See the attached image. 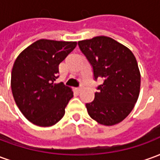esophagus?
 <instances>
[{
    "label": "esophagus",
    "mask_w": 160,
    "mask_h": 160,
    "mask_svg": "<svg viewBox=\"0 0 160 160\" xmlns=\"http://www.w3.org/2000/svg\"><path fill=\"white\" fill-rule=\"evenodd\" d=\"M75 90H76L78 92H80V91H81V87H77V88H75Z\"/></svg>",
    "instance_id": "34e87169"
}]
</instances>
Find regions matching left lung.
Instances as JSON below:
<instances>
[{
	"mask_svg": "<svg viewBox=\"0 0 160 160\" xmlns=\"http://www.w3.org/2000/svg\"><path fill=\"white\" fill-rule=\"evenodd\" d=\"M78 45L92 67L94 80H104L94 100L86 104L88 114L103 125L119 123L134 109L140 93L141 73L134 54L104 36L79 41Z\"/></svg>",
	"mask_w": 160,
	"mask_h": 160,
	"instance_id": "1",
	"label": "left lung"
}]
</instances>
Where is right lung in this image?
Here are the masks:
<instances>
[{
    "label": "right lung",
    "instance_id": "1",
    "mask_svg": "<svg viewBox=\"0 0 160 160\" xmlns=\"http://www.w3.org/2000/svg\"><path fill=\"white\" fill-rule=\"evenodd\" d=\"M76 42L40 39L20 53L11 73V88L17 106L27 120L40 127L58 122L73 98L71 88L59 77L58 66L76 47Z\"/></svg>",
    "mask_w": 160,
    "mask_h": 160
}]
</instances>
